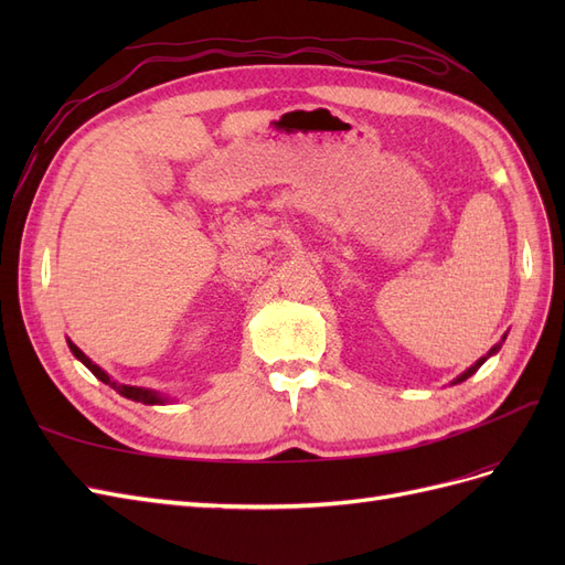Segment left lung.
<instances>
[{
  "label": "left lung",
  "mask_w": 565,
  "mask_h": 565,
  "mask_svg": "<svg viewBox=\"0 0 565 565\" xmlns=\"http://www.w3.org/2000/svg\"><path fill=\"white\" fill-rule=\"evenodd\" d=\"M498 349H500V347H492V349H490V353H488V355H483V358H481V361H476V363H473V365H471V367H469V370H467V372H465V374H459V377H457V380H455V384H459V382H465V380H469V377H471V374H473V372H476V370H478V367H481V365H483V363H486V361H488V358H490V355H492V353H494V351H498Z\"/></svg>",
  "instance_id": "left-lung-1"
}]
</instances>
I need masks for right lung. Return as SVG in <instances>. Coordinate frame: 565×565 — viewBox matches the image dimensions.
I'll return each mask as SVG.
<instances>
[{"instance_id": "add662e5", "label": "right lung", "mask_w": 565, "mask_h": 565, "mask_svg": "<svg viewBox=\"0 0 565 565\" xmlns=\"http://www.w3.org/2000/svg\"><path fill=\"white\" fill-rule=\"evenodd\" d=\"M67 344H71V351L75 353L77 361H82L84 365H87V367L94 372V377H98V380L104 382V384H108V386H113L115 391L122 393L125 398H131V401H136V403H146V405H158V403H164V398H162V396H158L156 391L139 388V386H125V384H117V382H113V380L108 377V374H106L104 370H100L96 363H92L89 358L84 355V353H82V351H79V349L73 344V341H67Z\"/></svg>"}]
</instances>
